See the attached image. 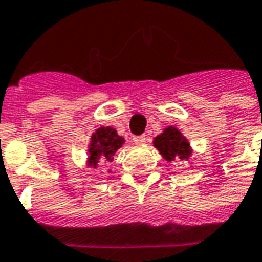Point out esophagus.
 Masks as SVG:
<instances>
[{"instance_id": "1", "label": "esophagus", "mask_w": 262, "mask_h": 262, "mask_svg": "<svg viewBox=\"0 0 262 262\" xmlns=\"http://www.w3.org/2000/svg\"><path fill=\"white\" fill-rule=\"evenodd\" d=\"M145 136L144 135H141V136H135L133 137V141H135L136 144H144L145 143Z\"/></svg>"}]
</instances>
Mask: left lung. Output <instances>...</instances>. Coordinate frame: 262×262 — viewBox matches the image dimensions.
<instances>
[{
  "mask_svg": "<svg viewBox=\"0 0 262 262\" xmlns=\"http://www.w3.org/2000/svg\"><path fill=\"white\" fill-rule=\"evenodd\" d=\"M154 147L159 151L167 162L174 159H188L192 154L188 140L181 135V132L174 126L166 127L163 133L154 139Z\"/></svg>",
  "mask_w": 262,
  "mask_h": 262,
  "instance_id": "obj_1",
  "label": "left lung"
}]
</instances>
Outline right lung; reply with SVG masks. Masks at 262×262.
Instances as JSON below:
<instances>
[{
  "label": "right lung",
  "instance_id": "add662e5",
  "mask_svg": "<svg viewBox=\"0 0 262 262\" xmlns=\"http://www.w3.org/2000/svg\"><path fill=\"white\" fill-rule=\"evenodd\" d=\"M125 139L111 126H101L92 135L89 143V166L97 167L99 162H111L118 149L122 147Z\"/></svg>",
  "mask_w": 262,
  "mask_h": 262
}]
</instances>
